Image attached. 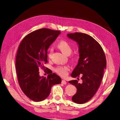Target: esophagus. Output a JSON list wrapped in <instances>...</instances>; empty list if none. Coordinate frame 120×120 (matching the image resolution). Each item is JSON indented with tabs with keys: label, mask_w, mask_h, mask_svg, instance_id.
I'll list each match as a JSON object with an SVG mask.
<instances>
[{
	"label": "esophagus",
	"mask_w": 120,
	"mask_h": 120,
	"mask_svg": "<svg viewBox=\"0 0 120 120\" xmlns=\"http://www.w3.org/2000/svg\"><path fill=\"white\" fill-rule=\"evenodd\" d=\"M61 83H63L64 85H66V84H67V82H66V81H65V80H64V79H63L62 81H61Z\"/></svg>",
	"instance_id": "34e87169"
}]
</instances>
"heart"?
I'll return each mask as SVG.
<instances>
[{
	"mask_svg": "<svg viewBox=\"0 0 120 120\" xmlns=\"http://www.w3.org/2000/svg\"><path fill=\"white\" fill-rule=\"evenodd\" d=\"M57 48L60 50L61 52L67 56L70 55L72 51V48L71 45L68 42L64 41H61L58 43ZM52 53V50H50L48 55L49 59H51ZM76 57L77 56L75 54H72L71 58L72 60H75L76 59ZM69 70H70V67L68 66H60L56 67L54 68V71L56 73L62 77L66 76L68 74Z\"/></svg>",
	"mask_w": 120,
	"mask_h": 120,
	"instance_id": "heart-1",
	"label": "heart"
}]
</instances>
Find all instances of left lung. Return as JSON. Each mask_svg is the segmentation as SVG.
<instances>
[{"label": "left lung", "instance_id": "8db88e82", "mask_svg": "<svg viewBox=\"0 0 120 120\" xmlns=\"http://www.w3.org/2000/svg\"><path fill=\"white\" fill-rule=\"evenodd\" d=\"M67 36L79 45V62L71 76L79 78L81 75L82 82L79 83L78 80L68 82L77 88L72 101L82 104L91 99L99 88L106 68V56L99 43L91 36L81 32L68 34Z\"/></svg>", "mask_w": 120, "mask_h": 120}]
</instances>
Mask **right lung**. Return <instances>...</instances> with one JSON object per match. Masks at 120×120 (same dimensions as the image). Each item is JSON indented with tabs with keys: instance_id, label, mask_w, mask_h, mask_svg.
Here are the masks:
<instances>
[{
	"instance_id": "obj_1",
	"label": "right lung",
	"mask_w": 120,
	"mask_h": 120,
	"mask_svg": "<svg viewBox=\"0 0 120 120\" xmlns=\"http://www.w3.org/2000/svg\"><path fill=\"white\" fill-rule=\"evenodd\" d=\"M60 34L59 30L41 28L25 36L19 45L15 61L18 81L22 91L32 101L44 100L52 86L61 83V78L55 73L47 78L39 75V68L45 70L44 64L48 63L49 46Z\"/></svg>"
}]
</instances>
